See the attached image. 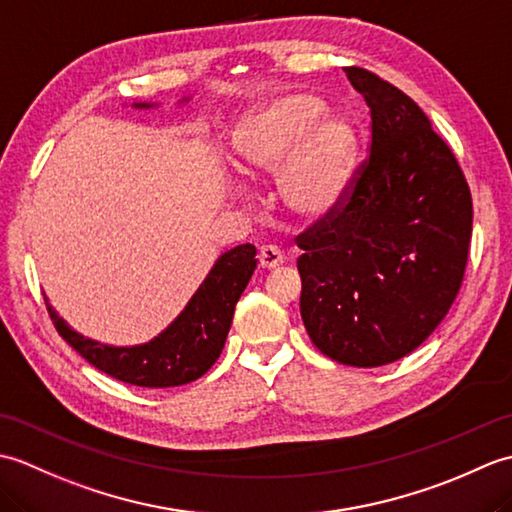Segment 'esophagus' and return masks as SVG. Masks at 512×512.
Returning a JSON list of instances; mask_svg holds the SVG:
<instances>
[{
	"instance_id": "1",
	"label": "esophagus",
	"mask_w": 512,
	"mask_h": 512,
	"mask_svg": "<svg viewBox=\"0 0 512 512\" xmlns=\"http://www.w3.org/2000/svg\"><path fill=\"white\" fill-rule=\"evenodd\" d=\"M281 264H284V253L277 246H264L259 250V266L264 270H273Z\"/></svg>"
}]
</instances>
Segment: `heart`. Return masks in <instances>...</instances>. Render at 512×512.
<instances>
[{
  "instance_id": "obj_1",
  "label": "heart",
  "mask_w": 512,
  "mask_h": 512,
  "mask_svg": "<svg viewBox=\"0 0 512 512\" xmlns=\"http://www.w3.org/2000/svg\"><path fill=\"white\" fill-rule=\"evenodd\" d=\"M310 94H286L257 107L235 134V162L250 178L275 176L285 165L284 200L301 220L334 213L354 167V132L341 118H325Z\"/></svg>"
}]
</instances>
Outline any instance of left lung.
I'll use <instances>...</instances> for the list:
<instances>
[{
	"mask_svg": "<svg viewBox=\"0 0 512 512\" xmlns=\"http://www.w3.org/2000/svg\"><path fill=\"white\" fill-rule=\"evenodd\" d=\"M369 107V154L334 213L297 235L301 319L354 367L394 363L447 317L462 288L473 202L458 158L396 85L343 68Z\"/></svg>",
	"mask_w": 512,
	"mask_h": 512,
	"instance_id": "obj_1",
	"label": "left lung"
}]
</instances>
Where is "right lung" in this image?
Here are the masks:
<instances>
[{"label": "right lung", "mask_w": 512, "mask_h": 512, "mask_svg": "<svg viewBox=\"0 0 512 512\" xmlns=\"http://www.w3.org/2000/svg\"><path fill=\"white\" fill-rule=\"evenodd\" d=\"M143 107L147 105L143 103ZM255 255L253 244L224 253L180 317L145 345L110 347L85 339L57 317L48 301L46 308L63 339L107 376L136 387L187 385L209 372L220 358L237 301L257 268Z\"/></svg>", "instance_id": "add662e5"}]
</instances>
